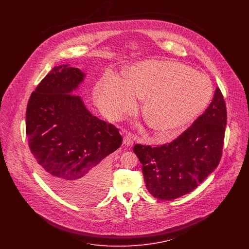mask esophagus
<instances>
[{"instance_id": "obj_1", "label": "esophagus", "mask_w": 249, "mask_h": 249, "mask_svg": "<svg viewBox=\"0 0 249 249\" xmlns=\"http://www.w3.org/2000/svg\"><path fill=\"white\" fill-rule=\"evenodd\" d=\"M123 143L125 145H127V146H132V144H133V138L131 136H129V135L125 136L123 138Z\"/></svg>"}]
</instances>
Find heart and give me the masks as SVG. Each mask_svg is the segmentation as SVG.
I'll list each match as a JSON object with an SVG mask.
<instances>
[{
    "mask_svg": "<svg viewBox=\"0 0 249 249\" xmlns=\"http://www.w3.org/2000/svg\"><path fill=\"white\" fill-rule=\"evenodd\" d=\"M212 96L207 75L168 59L137 62L125 71V79L109 72L94 88L97 106L114 118L134 112L137 98L143 100V119L161 139L197 119Z\"/></svg>",
    "mask_w": 249,
    "mask_h": 249,
    "instance_id": "obj_1",
    "label": "heart"
}]
</instances>
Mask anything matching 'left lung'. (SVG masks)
Listing matches in <instances>:
<instances>
[{
    "label": "left lung",
    "instance_id": "8db88e82",
    "mask_svg": "<svg viewBox=\"0 0 249 249\" xmlns=\"http://www.w3.org/2000/svg\"><path fill=\"white\" fill-rule=\"evenodd\" d=\"M226 125L225 101L216 88L205 112L176 140L156 147L135 144L148 192L171 201L195 190L219 163Z\"/></svg>",
    "mask_w": 249,
    "mask_h": 249
}]
</instances>
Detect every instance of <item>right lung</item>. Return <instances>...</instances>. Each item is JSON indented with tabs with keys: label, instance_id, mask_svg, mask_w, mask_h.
<instances>
[{
	"label": "right lung",
	"instance_id": "1",
	"mask_svg": "<svg viewBox=\"0 0 249 249\" xmlns=\"http://www.w3.org/2000/svg\"><path fill=\"white\" fill-rule=\"evenodd\" d=\"M86 74L68 64L55 66L36 88L26 111V134L37 169L48 186L79 204L107 190V157L122 143L119 130L93 116L73 95Z\"/></svg>",
	"mask_w": 249,
	"mask_h": 249
}]
</instances>
